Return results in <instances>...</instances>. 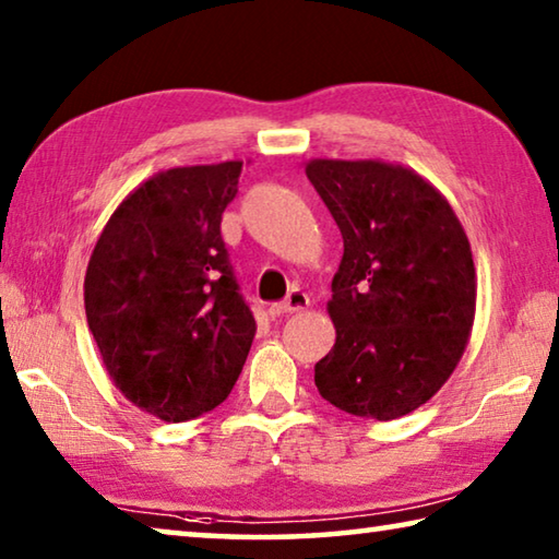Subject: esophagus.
Segmentation results:
<instances>
[{
	"label": "esophagus",
	"mask_w": 559,
	"mask_h": 559,
	"mask_svg": "<svg viewBox=\"0 0 559 559\" xmlns=\"http://www.w3.org/2000/svg\"><path fill=\"white\" fill-rule=\"evenodd\" d=\"M307 307H309V297H307V292H301V289H292L289 295H287V299L282 301V305L274 307V314H277V317L297 314V311H305Z\"/></svg>",
	"instance_id": "34e87169"
}]
</instances>
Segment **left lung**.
Returning a JSON list of instances; mask_svg holds the SVG:
<instances>
[{"instance_id":"8db88e82","label":"left lung","mask_w":559,"mask_h":559,"mask_svg":"<svg viewBox=\"0 0 559 559\" xmlns=\"http://www.w3.org/2000/svg\"><path fill=\"white\" fill-rule=\"evenodd\" d=\"M307 176L344 238L326 307L336 344L314 383L348 415H409L447 383L472 336V245L444 195L403 164L311 159Z\"/></svg>"}]
</instances>
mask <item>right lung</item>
<instances>
[{
  "instance_id": "right-lung-1",
  "label": "right lung",
  "mask_w": 559,
  "mask_h": 559,
  "mask_svg": "<svg viewBox=\"0 0 559 559\" xmlns=\"http://www.w3.org/2000/svg\"><path fill=\"white\" fill-rule=\"evenodd\" d=\"M242 162L176 166L127 195L95 242L85 317L122 395L164 423L218 407L254 319L221 238Z\"/></svg>"
}]
</instances>
